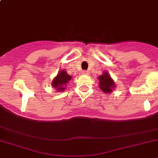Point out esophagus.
I'll return each instance as SVG.
<instances>
[{"label": "esophagus", "mask_w": 158, "mask_h": 158, "mask_svg": "<svg viewBox=\"0 0 158 158\" xmlns=\"http://www.w3.org/2000/svg\"><path fill=\"white\" fill-rule=\"evenodd\" d=\"M82 74H84V75H88V74H89V72H88V71H82Z\"/></svg>", "instance_id": "obj_1"}]
</instances>
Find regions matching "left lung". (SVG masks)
Returning <instances> with one entry per match:
<instances>
[{"mask_svg":"<svg viewBox=\"0 0 158 158\" xmlns=\"http://www.w3.org/2000/svg\"><path fill=\"white\" fill-rule=\"evenodd\" d=\"M99 87L104 93L109 94L113 91V89L116 87L113 79L111 78L110 75L108 72H104L102 76H99Z\"/></svg>","mask_w":158,"mask_h":158,"instance_id":"left-lung-1","label":"left lung"}]
</instances>
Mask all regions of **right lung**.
<instances>
[{"mask_svg":"<svg viewBox=\"0 0 158 158\" xmlns=\"http://www.w3.org/2000/svg\"><path fill=\"white\" fill-rule=\"evenodd\" d=\"M72 79V76L68 75L65 70L60 71L58 72L57 76L53 79L52 82V86L56 89L58 91H62L65 89L67 83H69V81Z\"/></svg>","mask_w":158,"mask_h":158,"instance_id":"right-lung-1","label":"right lung"}]
</instances>
